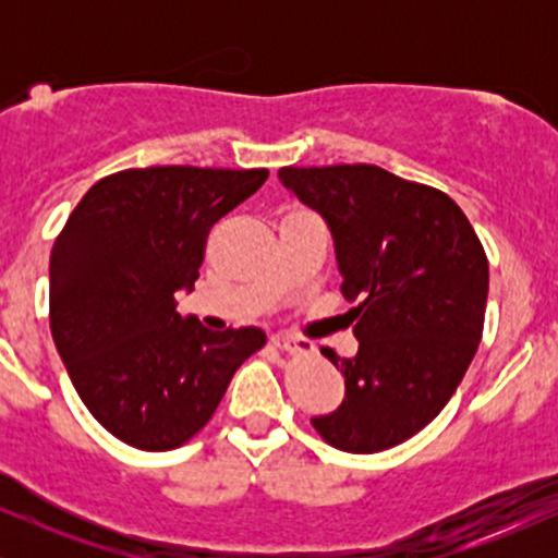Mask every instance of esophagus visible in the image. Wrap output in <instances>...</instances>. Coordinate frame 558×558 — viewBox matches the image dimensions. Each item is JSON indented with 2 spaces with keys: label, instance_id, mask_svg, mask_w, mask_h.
<instances>
[{
  "label": "esophagus",
  "instance_id": "34e87169",
  "mask_svg": "<svg viewBox=\"0 0 558 558\" xmlns=\"http://www.w3.org/2000/svg\"><path fill=\"white\" fill-rule=\"evenodd\" d=\"M272 345L280 351H288V354H315V343L306 341V338L291 336V332H278V336H272Z\"/></svg>",
  "mask_w": 558,
  "mask_h": 558
}]
</instances>
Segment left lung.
Returning <instances> with one entry per match:
<instances>
[{"label":"left lung","mask_w":558,"mask_h":558,"mask_svg":"<svg viewBox=\"0 0 558 558\" xmlns=\"http://www.w3.org/2000/svg\"><path fill=\"white\" fill-rule=\"evenodd\" d=\"M280 181L328 220L360 351L341 360V407L312 425L349 453L386 451L446 407L483 338L488 257L459 204L377 165L280 168Z\"/></svg>","instance_id":"1"}]
</instances>
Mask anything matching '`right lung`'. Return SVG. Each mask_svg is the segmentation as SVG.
Here are the masks:
<instances>
[{"label":"right lung","instance_id":"right-lung-1","mask_svg":"<svg viewBox=\"0 0 558 558\" xmlns=\"http://www.w3.org/2000/svg\"><path fill=\"white\" fill-rule=\"evenodd\" d=\"M265 168L157 165L96 181L49 257V325L101 427L141 451L183 446L213 420L230 377L267 343L178 315L209 230L267 181Z\"/></svg>","mask_w":558,"mask_h":558}]
</instances>
